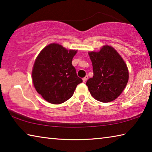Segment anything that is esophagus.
<instances>
[{
	"instance_id": "1",
	"label": "esophagus",
	"mask_w": 152,
	"mask_h": 152,
	"mask_svg": "<svg viewBox=\"0 0 152 152\" xmlns=\"http://www.w3.org/2000/svg\"><path fill=\"white\" fill-rule=\"evenodd\" d=\"M88 76H84L83 78H82V80H83V82H86L87 80H88Z\"/></svg>"
}]
</instances>
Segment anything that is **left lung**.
<instances>
[{
	"instance_id": "8db88e82",
	"label": "left lung",
	"mask_w": 152,
	"mask_h": 152,
	"mask_svg": "<svg viewBox=\"0 0 152 152\" xmlns=\"http://www.w3.org/2000/svg\"><path fill=\"white\" fill-rule=\"evenodd\" d=\"M93 77L86 85L97 101L108 102L114 101L121 94L129 80L127 66L117 51L104 45L99 52L90 51Z\"/></svg>"
}]
</instances>
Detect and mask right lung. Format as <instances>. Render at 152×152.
<instances>
[{
	"label": "right lung",
	"instance_id": "1",
	"mask_svg": "<svg viewBox=\"0 0 152 152\" xmlns=\"http://www.w3.org/2000/svg\"><path fill=\"white\" fill-rule=\"evenodd\" d=\"M76 52L58 43H51L36 58L32 70L33 85L50 103L58 104L66 101L82 82L72 64Z\"/></svg>",
	"mask_w": 152,
	"mask_h": 152
}]
</instances>
